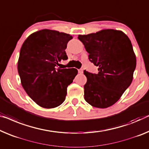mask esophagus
Returning a JSON list of instances; mask_svg holds the SVG:
<instances>
[{"label":"esophagus","instance_id":"34e87169","mask_svg":"<svg viewBox=\"0 0 149 149\" xmlns=\"http://www.w3.org/2000/svg\"><path fill=\"white\" fill-rule=\"evenodd\" d=\"M84 72V70L83 69H79V70H78V72L79 73V74H82Z\"/></svg>","mask_w":149,"mask_h":149}]
</instances>
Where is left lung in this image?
<instances>
[{"label": "left lung", "mask_w": 149, "mask_h": 149, "mask_svg": "<svg viewBox=\"0 0 149 149\" xmlns=\"http://www.w3.org/2000/svg\"><path fill=\"white\" fill-rule=\"evenodd\" d=\"M98 73L84 71L87 77L84 99L91 106L106 108L114 104L132 83L136 65L131 41L121 31L102 29L79 35Z\"/></svg>", "instance_id": "obj_1"}]
</instances>
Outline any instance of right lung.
Masks as SVG:
<instances>
[{"label": "right lung", "mask_w": 149, "mask_h": 149, "mask_svg": "<svg viewBox=\"0 0 149 149\" xmlns=\"http://www.w3.org/2000/svg\"><path fill=\"white\" fill-rule=\"evenodd\" d=\"M73 38L57 31L42 29L31 34L20 50L18 72L28 96L42 108H53L63 102L68 86L77 70L57 68L68 59L65 49Z\"/></svg>", "instance_id": "1"}]
</instances>
